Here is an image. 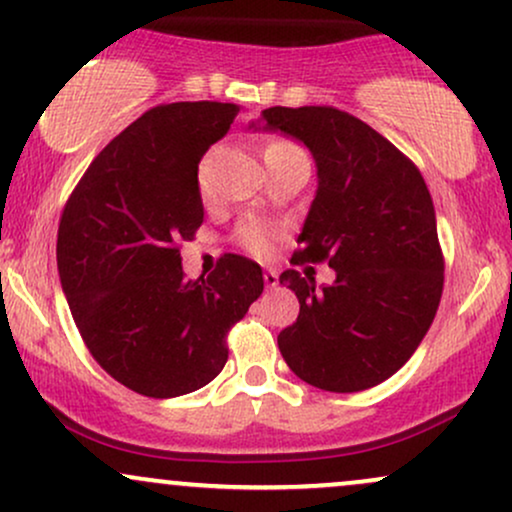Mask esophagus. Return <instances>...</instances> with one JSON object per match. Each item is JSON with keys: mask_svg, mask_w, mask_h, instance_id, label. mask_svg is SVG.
<instances>
[{"mask_svg": "<svg viewBox=\"0 0 512 512\" xmlns=\"http://www.w3.org/2000/svg\"><path fill=\"white\" fill-rule=\"evenodd\" d=\"M263 280H266L268 287H275V285H278V273H275L273 268H268L266 273H263Z\"/></svg>", "mask_w": 512, "mask_h": 512, "instance_id": "1", "label": "esophagus"}]
</instances>
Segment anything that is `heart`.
Here are the masks:
<instances>
[{"label":"heart","mask_w":512,"mask_h":512,"mask_svg":"<svg viewBox=\"0 0 512 512\" xmlns=\"http://www.w3.org/2000/svg\"><path fill=\"white\" fill-rule=\"evenodd\" d=\"M285 146H292V143L287 141H273L268 143L266 150H273V148H285ZM263 150V153H266ZM206 194V191H203ZM239 242L249 254L254 256H268L270 254V244H273V230H268L266 225H258V222H249V225H244L242 230H239Z\"/></svg>","instance_id":"1"}]
</instances>
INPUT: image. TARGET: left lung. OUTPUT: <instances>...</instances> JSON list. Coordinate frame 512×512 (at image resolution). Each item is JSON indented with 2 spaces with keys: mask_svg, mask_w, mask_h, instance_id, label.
Masks as SVG:
<instances>
[{
  "mask_svg": "<svg viewBox=\"0 0 512 512\" xmlns=\"http://www.w3.org/2000/svg\"><path fill=\"white\" fill-rule=\"evenodd\" d=\"M261 119L316 160L318 189L292 261L335 270L326 287L299 270L280 275L299 299L297 321L278 335L282 359L330 393L374 388L412 357L441 302L443 254L424 177L388 138L335 107H268Z\"/></svg>",
  "mask_w": 512,
  "mask_h": 512,
  "instance_id": "1",
  "label": "left lung"
}]
</instances>
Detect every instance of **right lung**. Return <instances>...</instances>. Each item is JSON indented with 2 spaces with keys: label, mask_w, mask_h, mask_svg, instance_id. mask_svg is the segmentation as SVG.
<instances>
[{
  "label": "right lung",
  "mask_w": 512,
  "mask_h": 512,
  "mask_svg": "<svg viewBox=\"0 0 512 512\" xmlns=\"http://www.w3.org/2000/svg\"><path fill=\"white\" fill-rule=\"evenodd\" d=\"M239 105L170 102L129 124L66 201L57 268L78 333L102 369L146 398H177L227 362V330L261 297V266L225 254L186 280L179 244L203 222L198 162Z\"/></svg>",
  "instance_id": "obj_1"
}]
</instances>
